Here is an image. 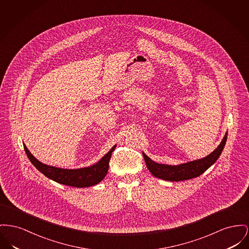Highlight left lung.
Segmentation results:
<instances>
[{"label": "left lung", "instance_id": "1", "mask_svg": "<svg viewBox=\"0 0 249 249\" xmlns=\"http://www.w3.org/2000/svg\"><path fill=\"white\" fill-rule=\"evenodd\" d=\"M227 137H228V133L225 134L222 142L220 143L219 146H217V148L207 157L200 160L181 163L178 165L161 164L152 161L150 158L146 156L145 153H143V156L146 161V167L148 168L150 173L155 176L156 178L169 180V181L190 179L204 173L211 165H213L216 161L224 149V146L226 145Z\"/></svg>", "mask_w": 249, "mask_h": 249}]
</instances>
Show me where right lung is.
<instances>
[{
	"mask_svg": "<svg viewBox=\"0 0 249 249\" xmlns=\"http://www.w3.org/2000/svg\"><path fill=\"white\" fill-rule=\"evenodd\" d=\"M115 148L116 146H113L107 154H105L100 161L92 166L80 169H63L47 165L36 160L24 145V150L27 157L38 171L58 183L80 188L96 185L103 180L108 172L109 161Z\"/></svg>",
	"mask_w": 249,
	"mask_h": 249,
	"instance_id": "1",
	"label": "right lung"
}]
</instances>
